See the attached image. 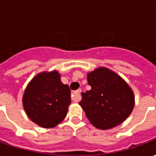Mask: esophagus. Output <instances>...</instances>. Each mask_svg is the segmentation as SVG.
<instances>
[{"instance_id": "1", "label": "esophagus", "mask_w": 156, "mask_h": 156, "mask_svg": "<svg viewBox=\"0 0 156 156\" xmlns=\"http://www.w3.org/2000/svg\"><path fill=\"white\" fill-rule=\"evenodd\" d=\"M80 93H81V89H78L74 91L72 94V100L74 102L79 101L80 99Z\"/></svg>"}]
</instances>
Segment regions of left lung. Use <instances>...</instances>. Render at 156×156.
<instances>
[{
	"label": "left lung",
	"instance_id": "left-lung-1",
	"mask_svg": "<svg viewBox=\"0 0 156 156\" xmlns=\"http://www.w3.org/2000/svg\"><path fill=\"white\" fill-rule=\"evenodd\" d=\"M91 89L82 93L79 102L94 126L108 129L124 122L134 108V93L115 73L98 68L88 74Z\"/></svg>",
	"mask_w": 156,
	"mask_h": 156
}]
</instances>
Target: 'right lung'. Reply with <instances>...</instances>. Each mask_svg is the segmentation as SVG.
<instances>
[{
  "mask_svg": "<svg viewBox=\"0 0 156 156\" xmlns=\"http://www.w3.org/2000/svg\"><path fill=\"white\" fill-rule=\"evenodd\" d=\"M71 103V91L57 71L41 73L30 82L23 95V107L31 120L53 128L64 119Z\"/></svg>",
  "mask_w": 156,
  "mask_h": 156,
  "instance_id": "1",
  "label": "right lung"
}]
</instances>
